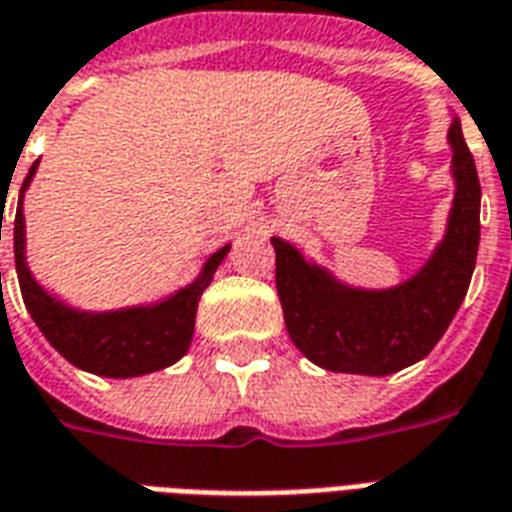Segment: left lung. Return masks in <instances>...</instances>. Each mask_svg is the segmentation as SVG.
<instances>
[{
    "label": "left lung",
    "mask_w": 512,
    "mask_h": 512,
    "mask_svg": "<svg viewBox=\"0 0 512 512\" xmlns=\"http://www.w3.org/2000/svg\"><path fill=\"white\" fill-rule=\"evenodd\" d=\"M450 203L445 233L418 271L391 287H358L274 236L276 293L290 339L342 374L385 377L423 361L467 295L480 244V181L458 116H450Z\"/></svg>",
    "instance_id": "left-lung-1"
}]
</instances>
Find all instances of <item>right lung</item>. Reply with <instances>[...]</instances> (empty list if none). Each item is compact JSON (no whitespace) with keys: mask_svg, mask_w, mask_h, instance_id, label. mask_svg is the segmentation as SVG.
Returning <instances> with one entry per match:
<instances>
[{"mask_svg":"<svg viewBox=\"0 0 512 512\" xmlns=\"http://www.w3.org/2000/svg\"><path fill=\"white\" fill-rule=\"evenodd\" d=\"M37 168H40V160L29 168L24 187L18 192L13 249L15 274H18L24 304L45 339L81 372L113 377V380L143 377V374L160 372L181 361L192 344L200 295L211 285L214 271L230 252V244L208 255L192 282L146 304L121 306V309H81V306L67 304L64 298L45 290L26 263L24 198Z\"/></svg>","mask_w":512,"mask_h":512,"instance_id":"obj_1","label":"right lung"}]
</instances>
